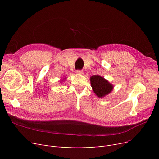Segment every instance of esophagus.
<instances>
[{"label": "esophagus", "mask_w": 159, "mask_h": 159, "mask_svg": "<svg viewBox=\"0 0 159 159\" xmlns=\"http://www.w3.org/2000/svg\"><path fill=\"white\" fill-rule=\"evenodd\" d=\"M76 73L78 74H84V71L81 70H76Z\"/></svg>", "instance_id": "1"}]
</instances>
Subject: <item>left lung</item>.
<instances>
[{
    "label": "left lung",
    "mask_w": 159,
    "mask_h": 159,
    "mask_svg": "<svg viewBox=\"0 0 159 159\" xmlns=\"http://www.w3.org/2000/svg\"><path fill=\"white\" fill-rule=\"evenodd\" d=\"M91 85L94 93L99 98L104 97L109 94L113 89V85L103 77L99 75H93L91 77Z\"/></svg>",
    "instance_id": "obj_1"
}]
</instances>
